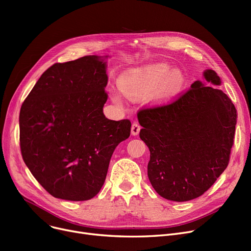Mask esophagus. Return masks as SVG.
<instances>
[{
  "label": "esophagus",
  "instance_id": "34e87169",
  "mask_svg": "<svg viewBox=\"0 0 251 251\" xmlns=\"http://www.w3.org/2000/svg\"><path fill=\"white\" fill-rule=\"evenodd\" d=\"M140 129H141V126L138 123H136V122L133 123L132 126H131V134L134 135V136L137 135L139 133Z\"/></svg>",
  "mask_w": 251,
  "mask_h": 251
}]
</instances>
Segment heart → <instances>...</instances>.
<instances>
[{
  "mask_svg": "<svg viewBox=\"0 0 251 251\" xmlns=\"http://www.w3.org/2000/svg\"><path fill=\"white\" fill-rule=\"evenodd\" d=\"M169 69L165 66H155L136 75L123 76L119 81V86L127 98L138 99L151 94L162 85L160 94L168 98L176 94L182 82L180 76L176 74L169 76ZM111 98L116 103L122 102L120 92L116 90L111 91Z\"/></svg>",
  "mask_w": 251,
  "mask_h": 251,
  "instance_id": "obj_1",
  "label": "heart"
}]
</instances>
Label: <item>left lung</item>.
<instances>
[{
    "label": "left lung",
    "mask_w": 251,
    "mask_h": 251,
    "mask_svg": "<svg viewBox=\"0 0 251 251\" xmlns=\"http://www.w3.org/2000/svg\"><path fill=\"white\" fill-rule=\"evenodd\" d=\"M204 78L221 84L214 70H206ZM137 118L140 139L151 151L148 176L164 199L194 200L227 168L237 111L222 90L195 81L172 101L140 109Z\"/></svg>",
    "instance_id": "left-lung-1"
}]
</instances>
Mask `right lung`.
Segmentation results:
<instances>
[{"mask_svg": "<svg viewBox=\"0 0 251 251\" xmlns=\"http://www.w3.org/2000/svg\"><path fill=\"white\" fill-rule=\"evenodd\" d=\"M107 83L105 63L98 56L56 63L21 105L22 159L56 199L82 201L95 197L115 149L130 136V120H109L102 113Z\"/></svg>", "mask_w": 251, "mask_h": 251, "instance_id": "obj_1", "label": "right lung"}]
</instances>
